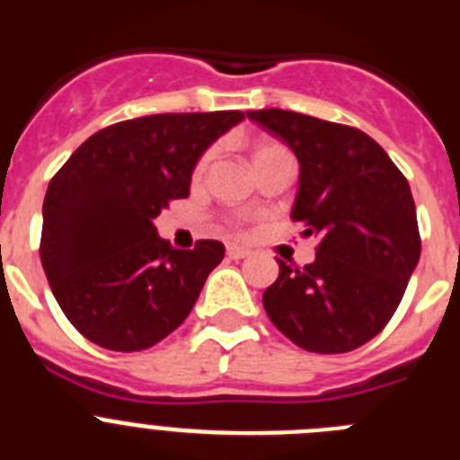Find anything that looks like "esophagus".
<instances>
[{
    "instance_id": "esophagus-1",
    "label": "esophagus",
    "mask_w": 460,
    "mask_h": 460,
    "mask_svg": "<svg viewBox=\"0 0 460 460\" xmlns=\"http://www.w3.org/2000/svg\"><path fill=\"white\" fill-rule=\"evenodd\" d=\"M226 253L230 260H243V258H249L251 251L243 249V246H237V243H227Z\"/></svg>"
}]
</instances>
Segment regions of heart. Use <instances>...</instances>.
Returning a JSON list of instances; mask_svg holds the SVG:
<instances>
[{"mask_svg":"<svg viewBox=\"0 0 460 460\" xmlns=\"http://www.w3.org/2000/svg\"><path fill=\"white\" fill-rule=\"evenodd\" d=\"M283 149L286 147L274 140H258L253 147H251V158H253V164H255V161H260V158H265V156H270V154H276V152H283ZM205 164H207V156L202 158V164L198 165V172H202V170H205Z\"/></svg>","mask_w":460,"mask_h":460,"instance_id":"1","label":"heart"}]
</instances>
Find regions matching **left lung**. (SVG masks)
<instances>
[{"mask_svg": "<svg viewBox=\"0 0 460 460\" xmlns=\"http://www.w3.org/2000/svg\"><path fill=\"white\" fill-rule=\"evenodd\" d=\"M299 161L292 221L320 237L315 260H279L262 295L271 323L308 352L336 355L368 343L398 308L421 242L410 184L373 137L292 110H251Z\"/></svg>", "mask_w": 460, "mask_h": 460, "instance_id": "obj_1", "label": "left lung"}]
</instances>
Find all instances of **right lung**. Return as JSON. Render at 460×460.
<instances>
[{
  "label": "right lung",
  "instance_id": "right-lung-1",
  "mask_svg": "<svg viewBox=\"0 0 460 460\" xmlns=\"http://www.w3.org/2000/svg\"><path fill=\"white\" fill-rule=\"evenodd\" d=\"M242 119L239 110H221L119 121L87 137L52 177L40 265L84 339L137 352L184 323L226 246L202 239L172 249L154 218L189 195L202 154Z\"/></svg>",
  "mask_w": 460,
  "mask_h": 460
}]
</instances>
